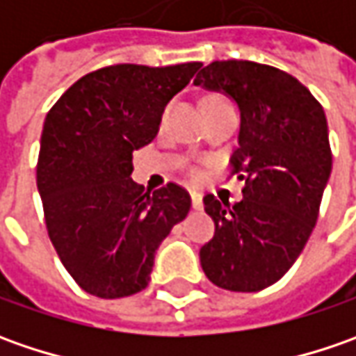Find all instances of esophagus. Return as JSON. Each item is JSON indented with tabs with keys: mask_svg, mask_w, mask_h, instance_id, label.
Instances as JSON below:
<instances>
[{
	"mask_svg": "<svg viewBox=\"0 0 356 356\" xmlns=\"http://www.w3.org/2000/svg\"><path fill=\"white\" fill-rule=\"evenodd\" d=\"M192 208H194V210H202V208H204V204H202V194H198V192H192Z\"/></svg>",
	"mask_w": 356,
	"mask_h": 356,
	"instance_id": "obj_1",
	"label": "esophagus"
}]
</instances>
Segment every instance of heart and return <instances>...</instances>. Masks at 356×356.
Returning a JSON list of instances; mask_svg holds the SVG:
<instances>
[{
    "label": "heart",
    "instance_id": "1",
    "mask_svg": "<svg viewBox=\"0 0 356 356\" xmlns=\"http://www.w3.org/2000/svg\"><path fill=\"white\" fill-rule=\"evenodd\" d=\"M224 101H226L224 97H220V95H212V97H208V99L204 101V104H208V103H224ZM194 178H200L198 172H194Z\"/></svg>",
    "mask_w": 356,
    "mask_h": 356
}]
</instances>
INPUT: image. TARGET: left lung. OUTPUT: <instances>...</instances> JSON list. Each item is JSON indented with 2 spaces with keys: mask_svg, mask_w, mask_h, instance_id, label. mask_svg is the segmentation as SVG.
I'll list each match as a JSON object with an SVG mask.
<instances>
[{
  "mask_svg": "<svg viewBox=\"0 0 356 356\" xmlns=\"http://www.w3.org/2000/svg\"><path fill=\"white\" fill-rule=\"evenodd\" d=\"M194 85L238 103L239 146L229 162L245 180L234 206L204 196L216 232L200 264L222 289L261 291L287 273L317 224L333 166L325 111L295 76L261 63L213 61Z\"/></svg>",
  "mask_w": 356,
  "mask_h": 356,
  "instance_id": "8db88e82",
  "label": "left lung"
}]
</instances>
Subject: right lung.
I'll return each instance as SVG.
<instances>
[{"mask_svg": "<svg viewBox=\"0 0 356 356\" xmlns=\"http://www.w3.org/2000/svg\"><path fill=\"white\" fill-rule=\"evenodd\" d=\"M200 67H103L47 113L37 190L49 239L87 293L118 299L143 291L158 245L190 212L182 186L170 182L150 196L130 174L132 152L154 140L164 106Z\"/></svg>", "mask_w": 356, "mask_h": 356, "instance_id": "right-lung-1", "label": "right lung"}]
</instances>
